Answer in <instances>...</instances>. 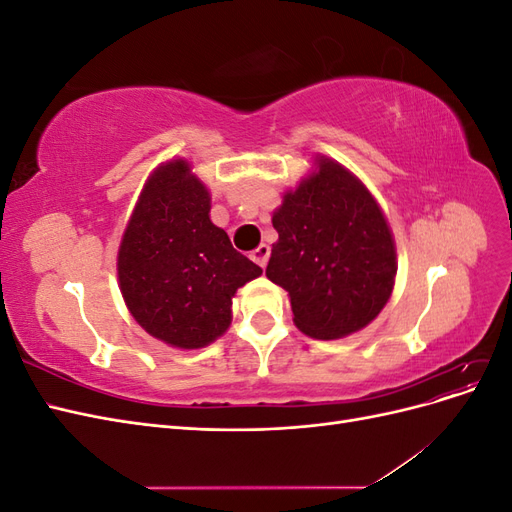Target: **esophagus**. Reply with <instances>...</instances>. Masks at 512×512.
<instances>
[{
	"instance_id": "obj_1",
	"label": "esophagus",
	"mask_w": 512,
	"mask_h": 512,
	"mask_svg": "<svg viewBox=\"0 0 512 512\" xmlns=\"http://www.w3.org/2000/svg\"><path fill=\"white\" fill-rule=\"evenodd\" d=\"M269 256H271V247L269 245H258L256 250L250 254V258L256 262L258 267H267V262H269Z\"/></svg>"
}]
</instances>
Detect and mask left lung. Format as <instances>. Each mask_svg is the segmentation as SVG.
<instances>
[{"label": "left lung", "mask_w": 512, "mask_h": 512, "mask_svg": "<svg viewBox=\"0 0 512 512\" xmlns=\"http://www.w3.org/2000/svg\"><path fill=\"white\" fill-rule=\"evenodd\" d=\"M267 277L282 286L297 329L339 339L365 329L389 303L397 250L367 185L339 162L316 156L314 170L273 211Z\"/></svg>", "instance_id": "obj_1"}]
</instances>
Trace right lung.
<instances>
[{
	"label": "right lung",
	"mask_w": 512,
	"mask_h": 512,
	"mask_svg": "<svg viewBox=\"0 0 512 512\" xmlns=\"http://www.w3.org/2000/svg\"><path fill=\"white\" fill-rule=\"evenodd\" d=\"M211 194L183 158L147 177L117 252L121 297L132 318L179 350L205 348L232 320V297L262 269L209 218Z\"/></svg>",
	"instance_id": "right-lung-1"
}]
</instances>
